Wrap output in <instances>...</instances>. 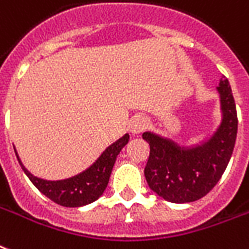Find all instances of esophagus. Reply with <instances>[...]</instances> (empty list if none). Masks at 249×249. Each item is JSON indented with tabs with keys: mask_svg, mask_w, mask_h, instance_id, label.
<instances>
[{
	"mask_svg": "<svg viewBox=\"0 0 249 249\" xmlns=\"http://www.w3.org/2000/svg\"><path fill=\"white\" fill-rule=\"evenodd\" d=\"M130 132L133 134H138V133H141L145 130L146 128V119L142 116H136L130 121Z\"/></svg>",
	"mask_w": 249,
	"mask_h": 249,
	"instance_id": "obj_1",
	"label": "esophagus"
}]
</instances>
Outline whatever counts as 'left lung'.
<instances>
[{"instance_id":"8db88e82","label":"left lung","mask_w":249,"mask_h":249,"mask_svg":"<svg viewBox=\"0 0 249 249\" xmlns=\"http://www.w3.org/2000/svg\"><path fill=\"white\" fill-rule=\"evenodd\" d=\"M221 96L222 123L206 142L180 147L171 140L145 132L150 155L145 178L151 191L170 202L184 204L206 196L219 181L234 151L238 115L229 79L217 87Z\"/></svg>"}]
</instances>
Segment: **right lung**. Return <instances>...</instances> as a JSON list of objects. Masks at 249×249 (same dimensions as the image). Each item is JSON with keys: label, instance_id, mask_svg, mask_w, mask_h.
Wrapping results in <instances>:
<instances>
[{"label": "right lung", "instance_id": "obj_1", "mask_svg": "<svg viewBox=\"0 0 249 249\" xmlns=\"http://www.w3.org/2000/svg\"><path fill=\"white\" fill-rule=\"evenodd\" d=\"M128 141L129 134H125L124 137H121L109 147H107L90 168H87L82 174L73 176L70 179L57 180V181L43 180L31 175L22 164L17 151H15V155L24 174L44 196L61 206L78 208V206L94 202L103 195L109 181V176L116 162L117 155L120 154L121 149L128 143Z\"/></svg>", "mask_w": 249, "mask_h": 249}]
</instances>
